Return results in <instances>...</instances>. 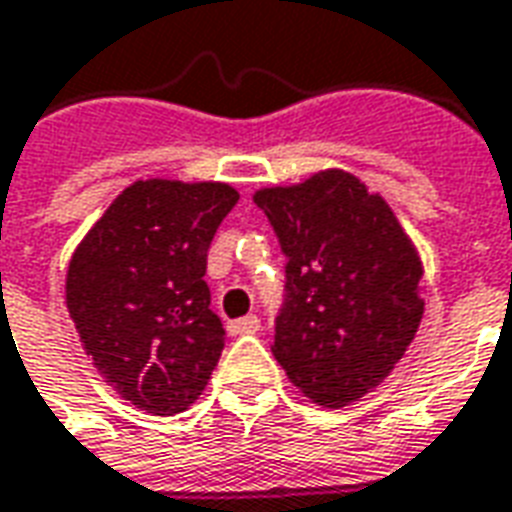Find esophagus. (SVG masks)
Listing matches in <instances>:
<instances>
[{
	"label": "esophagus",
	"instance_id": "34e87169",
	"mask_svg": "<svg viewBox=\"0 0 512 512\" xmlns=\"http://www.w3.org/2000/svg\"><path fill=\"white\" fill-rule=\"evenodd\" d=\"M262 328V322L256 314H248V317H239V320L228 322V331L234 333V336H242V333H256Z\"/></svg>",
	"mask_w": 512,
	"mask_h": 512
}]
</instances>
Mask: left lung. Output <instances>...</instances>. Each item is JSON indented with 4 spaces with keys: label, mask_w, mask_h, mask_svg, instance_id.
<instances>
[{
    "label": "left lung",
    "mask_w": 512,
    "mask_h": 512,
    "mask_svg": "<svg viewBox=\"0 0 512 512\" xmlns=\"http://www.w3.org/2000/svg\"><path fill=\"white\" fill-rule=\"evenodd\" d=\"M286 253L273 355L306 400L344 408L375 391L424 314L422 259L386 198L342 168L253 192Z\"/></svg>",
    "instance_id": "8db88e82"
}]
</instances>
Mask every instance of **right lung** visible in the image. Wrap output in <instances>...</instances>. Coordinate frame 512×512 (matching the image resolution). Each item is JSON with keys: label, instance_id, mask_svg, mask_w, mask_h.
<instances>
[{"label": "right lung", "instance_id": "obj_1", "mask_svg": "<svg viewBox=\"0 0 512 512\" xmlns=\"http://www.w3.org/2000/svg\"><path fill=\"white\" fill-rule=\"evenodd\" d=\"M237 201L226 181L137 179L71 253L65 306L82 350L140 411H187L212 378L226 331L206 250Z\"/></svg>", "mask_w": 512, "mask_h": 512}]
</instances>
